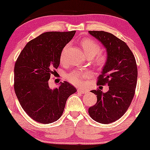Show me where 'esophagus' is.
<instances>
[{
	"label": "esophagus",
	"instance_id": "34e87169",
	"mask_svg": "<svg viewBox=\"0 0 150 150\" xmlns=\"http://www.w3.org/2000/svg\"><path fill=\"white\" fill-rule=\"evenodd\" d=\"M77 92L82 93V94H86V93H87V91L84 89H77Z\"/></svg>",
	"mask_w": 150,
	"mask_h": 150
}]
</instances>
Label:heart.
<instances>
[{
	"label": "heart",
	"instance_id": "heart-1",
	"mask_svg": "<svg viewBox=\"0 0 150 150\" xmlns=\"http://www.w3.org/2000/svg\"><path fill=\"white\" fill-rule=\"evenodd\" d=\"M81 45H82L84 52L85 53L86 56L88 58H92L94 57L101 50L100 45L97 42H95L92 39H89V38H85V39H82V42H81ZM67 49H68V46H65L62 51L61 56V62L64 61V54ZM105 61H106V57L104 55L99 54L96 57L94 62L97 65L101 66V65H104ZM91 73L87 70H75L67 75V79L74 85L81 86L83 84L84 79L89 77Z\"/></svg>",
	"mask_w": 150,
	"mask_h": 150
}]
</instances>
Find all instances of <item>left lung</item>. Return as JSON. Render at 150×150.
<instances>
[{
    "label": "left lung",
    "mask_w": 150,
    "mask_h": 150,
    "mask_svg": "<svg viewBox=\"0 0 150 150\" xmlns=\"http://www.w3.org/2000/svg\"><path fill=\"white\" fill-rule=\"evenodd\" d=\"M89 33L106 49L107 58L97 85L106 84L109 89L106 92L91 91L97 95V101L88 112L95 121L108 124L121 118L131 104L137 85V64L128 45L116 36L104 31H89Z\"/></svg>",
    "instance_id": "1"
}]
</instances>
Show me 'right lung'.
I'll use <instances>...</instances> for the list:
<instances>
[{
    "label": "right lung",
    "instance_id": "right-lung-1",
    "mask_svg": "<svg viewBox=\"0 0 150 150\" xmlns=\"http://www.w3.org/2000/svg\"><path fill=\"white\" fill-rule=\"evenodd\" d=\"M75 32L42 34L26 44L15 63V94L24 111L38 123L48 124L59 119L68 98L76 92L65 81L54 89L49 86L51 74L59 66L62 51Z\"/></svg>",
    "mask_w": 150,
    "mask_h": 150
}]
</instances>
